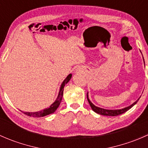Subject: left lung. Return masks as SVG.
<instances>
[{"label": "left lung", "mask_w": 148, "mask_h": 148, "mask_svg": "<svg viewBox=\"0 0 148 148\" xmlns=\"http://www.w3.org/2000/svg\"><path fill=\"white\" fill-rule=\"evenodd\" d=\"M86 97H87V100H88V102H89V105H90V107H92V110H93L94 112H95L97 113V114H102V115H106V116H117V115H120V114H122V113L125 112L127 111L128 110H130L131 107H133V106L135 105V104H136V103L138 102V101L139 100V99H138L136 102H134L133 104H131L130 106L125 107V108H124V109H122V110H104V109L99 108V107H96V106L94 105V104L90 102V100L89 99V98H88L87 94H86Z\"/></svg>", "instance_id": "obj_1"}]
</instances>
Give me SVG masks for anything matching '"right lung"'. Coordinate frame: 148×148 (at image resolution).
<instances>
[{
    "mask_svg": "<svg viewBox=\"0 0 148 148\" xmlns=\"http://www.w3.org/2000/svg\"><path fill=\"white\" fill-rule=\"evenodd\" d=\"M71 77V74H69L67 76L66 78L65 79L64 81L63 82L62 84V86L60 87V90H59V95H58L57 98H56V101L49 107V108L45 109L44 110H41V111L36 112H23L26 115L29 116V117H44V116L48 115V114H50L51 113H53L56 110V109L59 107V104H60L61 102H62V97H63V92H64V87L66 84H67L69 81L70 80Z\"/></svg>",
    "mask_w": 148,
    "mask_h": 148,
    "instance_id": "add662e5",
    "label": "right lung"
}]
</instances>
